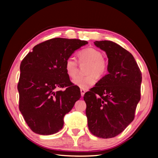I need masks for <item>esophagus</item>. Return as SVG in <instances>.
Masks as SVG:
<instances>
[{"label": "esophagus", "mask_w": 158, "mask_h": 158, "mask_svg": "<svg viewBox=\"0 0 158 158\" xmlns=\"http://www.w3.org/2000/svg\"><path fill=\"white\" fill-rule=\"evenodd\" d=\"M80 91H81V96L83 97V96H84V94H85V90H84V89H81V90H80Z\"/></svg>", "instance_id": "1"}]
</instances>
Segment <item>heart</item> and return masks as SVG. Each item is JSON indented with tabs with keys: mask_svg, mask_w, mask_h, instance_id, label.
<instances>
[{
	"mask_svg": "<svg viewBox=\"0 0 158 158\" xmlns=\"http://www.w3.org/2000/svg\"><path fill=\"white\" fill-rule=\"evenodd\" d=\"M78 59L80 64L88 63L85 68V76H77L73 80V84L81 89L86 90L94 85L96 82V77L101 78L107 72L108 64L103 54L100 50L95 48L89 47L84 49L78 53ZM66 74L73 78L78 72V64L75 58L69 57L65 63Z\"/></svg>",
	"mask_w": 158,
	"mask_h": 158,
	"instance_id": "obj_1",
	"label": "heart"
}]
</instances>
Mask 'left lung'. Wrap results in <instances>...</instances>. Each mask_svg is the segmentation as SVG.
Here are the masks:
<instances>
[{"mask_svg": "<svg viewBox=\"0 0 158 158\" xmlns=\"http://www.w3.org/2000/svg\"><path fill=\"white\" fill-rule=\"evenodd\" d=\"M108 58V74L85 93L88 126L96 137L109 139L121 133L135 118L141 98L142 77L133 56L115 42L95 41Z\"/></svg>", "mask_w": 158, "mask_h": 158, "instance_id": "obj_1", "label": "left lung"}]
</instances>
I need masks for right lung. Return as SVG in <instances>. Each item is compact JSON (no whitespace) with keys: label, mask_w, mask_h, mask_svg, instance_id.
<instances>
[{"label":"right lung","mask_w":158,"mask_h":158,"mask_svg":"<svg viewBox=\"0 0 158 158\" xmlns=\"http://www.w3.org/2000/svg\"><path fill=\"white\" fill-rule=\"evenodd\" d=\"M87 41L77 39L53 38L35 46L20 65L17 89L19 111L35 133L49 135L63 128V118L81 92L66 74L68 58ZM66 87L65 90L58 91Z\"/></svg>","instance_id":"add662e5"}]
</instances>
